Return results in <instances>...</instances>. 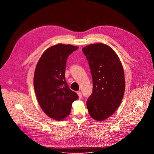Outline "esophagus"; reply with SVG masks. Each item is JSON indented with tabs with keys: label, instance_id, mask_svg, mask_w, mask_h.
Returning a JSON list of instances; mask_svg holds the SVG:
<instances>
[{
	"label": "esophagus",
	"instance_id": "34e87169",
	"mask_svg": "<svg viewBox=\"0 0 154 154\" xmlns=\"http://www.w3.org/2000/svg\"><path fill=\"white\" fill-rule=\"evenodd\" d=\"M77 94L79 95V99H82V94L81 92H80V91H77Z\"/></svg>",
	"mask_w": 154,
	"mask_h": 154
}]
</instances>
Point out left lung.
Listing matches in <instances>:
<instances>
[{
    "instance_id": "8db88e82",
    "label": "left lung",
    "mask_w": 154,
    "mask_h": 154,
    "mask_svg": "<svg viewBox=\"0 0 154 154\" xmlns=\"http://www.w3.org/2000/svg\"><path fill=\"white\" fill-rule=\"evenodd\" d=\"M93 79V92L87 99L90 116L102 121L112 116L119 107L125 91L124 72L115 52L102 43L83 48Z\"/></svg>"
}]
</instances>
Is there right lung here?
I'll return each mask as SVG.
<instances>
[{
	"instance_id": "add662e5",
	"label": "right lung",
	"mask_w": 154,
	"mask_h": 154,
	"mask_svg": "<svg viewBox=\"0 0 154 154\" xmlns=\"http://www.w3.org/2000/svg\"><path fill=\"white\" fill-rule=\"evenodd\" d=\"M78 47L59 44L48 48L39 60L34 74V88L38 103L50 118L60 121L70 113L79 96L65 80L68 56Z\"/></svg>"
}]
</instances>
